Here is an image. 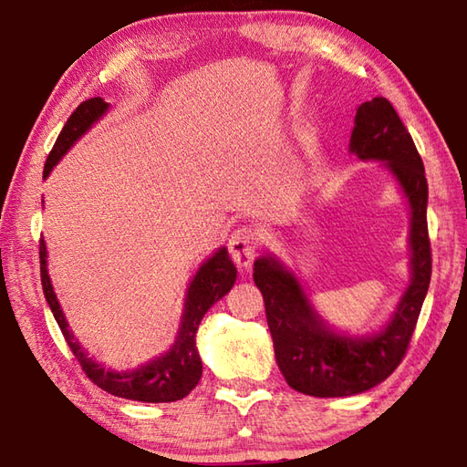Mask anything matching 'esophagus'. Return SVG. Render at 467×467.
<instances>
[{"label":"esophagus","instance_id":"1","mask_svg":"<svg viewBox=\"0 0 467 467\" xmlns=\"http://www.w3.org/2000/svg\"><path fill=\"white\" fill-rule=\"evenodd\" d=\"M259 247V233L251 226H241L233 233L231 239H228V251H231V257L234 264L247 270L251 265L253 257H255Z\"/></svg>","mask_w":467,"mask_h":467}]
</instances>
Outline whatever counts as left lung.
Returning a JSON list of instances; mask_svg holds the SVG:
<instances>
[{
  "instance_id": "left-lung-1",
  "label": "left lung",
  "mask_w": 467,
  "mask_h": 467,
  "mask_svg": "<svg viewBox=\"0 0 467 467\" xmlns=\"http://www.w3.org/2000/svg\"><path fill=\"white\" fill-rule=\"evenodd\" d=\"M354 123L352 152L362 161H385L408 195L412 208V284L381 334L352 339L323 326L295 275L284 270L275 259H257L253 280L264 295L275 360L292 389L315 398L362 393L385 381L400 367L416 329L432 272L426 224L429 185L412 136L391 102L383 97L362 102Z\"/></svg>"
}]
</instances>
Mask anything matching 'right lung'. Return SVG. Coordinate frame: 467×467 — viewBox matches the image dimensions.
<instances>
[{"label": "right lung", "mask_w": 467, "mask_h": 467, "mask_svg": "<svg viewBox=\"0 0 467 467\" xmlns=\"http://www.w3.org/2000/svg\"><path fill=\"white\" fill-rule=\"evenodd\" d=\"M107 107L109 105L100 97L88 99L84 100L82 105H78L67 123L63 125L59 138L55 141L49 158H47L43 171L45 177L49 175L59 158L67 152L69 146H72L74 141L80 138L102 113H105ZM38 257H41V284L47 303L51 306L53 317L57 321L63 337H66L69 350L74 352L76 360L80 362L86 377H88L94 385H99L100 389L117 395V398L148 401V404H162V401L183 400L185 395H189V391L200 383L202 358L195 348V331L200 327V321L203 319L205 311H208L216 300L223 298L226 292L233 288V284L236 280V267L233 264V259L228 257L226 249H220L216 255L210 257L208 262L200 267V272L195 274L192 286H189L187 292L183 321H181V329L172 350L161 358L150 360L144 367L128 370V373L105 370V367L97 365L92 358L86 357L80 344H78L74 336L69 334L66 317H63L57 296H55L53 292L49 274H47V249L43 239L38 243Z\"/></svg>", "instance_id": "obj_1"}]
</instances>
